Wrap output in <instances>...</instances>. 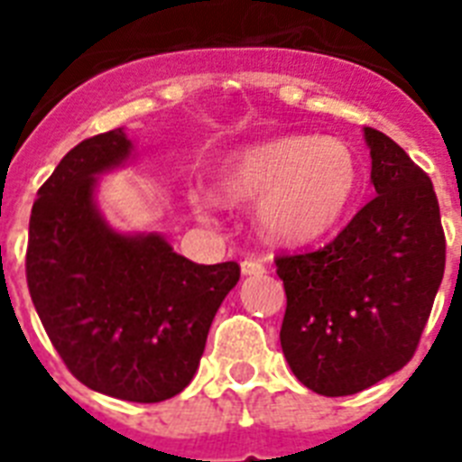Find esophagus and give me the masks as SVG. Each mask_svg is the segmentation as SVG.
Returning a JSON list of instances; mask_svg holds the SVG:
<instances>
[{
    "label": "esophagus",
    "instance_id": "1",
    "mask_svg": "<svg viewBox=\"0 0 462 462\" xmlns=\"http://www.w3.org/2000/svg\"><path fill=\"white\" fill-rule=\"evenodd\" d=\"M242 273L245 275H263L266 273V263L259 259H245L242 261Z\"/></svg>",
    "mask_w": 462,
    "mask_h": 462
}]
</instances>
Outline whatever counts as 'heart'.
I'll return each instance as SVG.
<instances>
[{
    "label": "heart",
    "instance_id": "1",
    "mask_svg": "<svg viewBox=\"0 0 462 462\" xmlns=\"http://www.w3.org/2000/svg\"><path fill=\"white\" fill-rule=\"evenodd\" d=\"M362 167L345 141L282 136L239 148L217 167V191L227 201H256L259 230L281 245H309L336 230L357 199ZM199 208L217 199L196 194Z\"/></svg>",
    "mask_w": 462,
    "mask_h": 462
}]
</instances>
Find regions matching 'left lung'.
I'll list each match as a JSON object with an SVG mask.
<instances>
[{
	"instance_id": "8db88e82",
	"label": "left lung",
	"mask_w": 462,
	"mask_h": 462,
	"mask_svg": "<svg viewBox=\"0 0 462 462\" xmlns=\"http://www.w3.org/2000/svg\"><path fill=\"white\" fill-rule=\"evenodd\" d=\"M374 196L321 249L278 256L288 309L281 345L314 393L352 395L408 365L446 266L431 180L386 134L365 126Z\"/></svg>"
}]
</instances>
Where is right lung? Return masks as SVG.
<instances>
[{
  "label": "right lung",
  "mask_w": 462,
  "mask_h": 462,
  "mask_svg": "<svg viewBox=\"0 0 462 462\" xmlns=\"http://www.w3.org/2000/svg\"><path fill=\"white\" fill-rule=\"evenodd\" d=\"M134 158L126 132L71 148L40 187L25 278L69 372L97 393L160 402L194 379L239 266H201L158 232H119L97 208V177Z\"/></svg>",
  "instance_id": "obj_1"
}]
</instances>
